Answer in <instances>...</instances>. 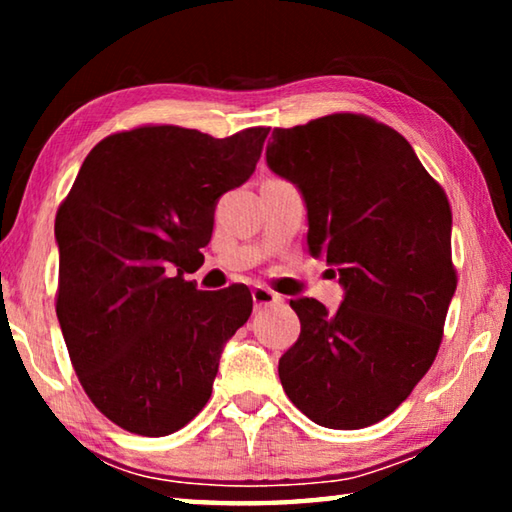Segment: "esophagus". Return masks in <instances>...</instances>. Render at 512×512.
I'll list each match as a JSON object with an SVG mask.
<instances>
[{
    "label": "esophagus",
    "mask_w": 512,
    "mask_h": 512,
    "mask_svg": "<svg viewBox=\"0 0 512 512\" xmlns=\"http://www.w3.org/2000/svg\"><path fill=\"white\" fill-rule=\"evenodd\" d=\"M253 302L257 309H262V307H271V305H277V302H282V296H277L275 291L266 289L259 284V287L253 289Z\"/></svg>",
    "instance_id": "esophagus-1"
}]
</instances>
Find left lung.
<instances>
[{
    "mask_svg": "<svg viewBox=\"0 0 512 512\" xmlns=\"http://www.w3.org/2000/svg\"><path fill=\"white\" fill-rule=\"evenodd\" d=\"M266 164L298 187L309 253L343 287L332 314L291 300L300 336L277 366L282 388L320 427H370L411 395L443 339L456 291L447 196L400 133L352 112L275 128Z\"/></svg>",
    "mask_w": 512,
    "mask_h": 512,
    "instance_id": "left-lung-1",
    "label": "left lung"
}]
</instances>
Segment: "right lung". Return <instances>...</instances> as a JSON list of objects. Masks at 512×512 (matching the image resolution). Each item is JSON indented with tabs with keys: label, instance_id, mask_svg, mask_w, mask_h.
I'll return each mask as SVG.
<instances>
[{
	"label": "right lung",
	"instance_id": "obj_1",
	"mask_svg": "<svg viewBox=\"0 0 512 512\" xmlns=\"http://www.w3.org/2000/svg\"><path fill=\"white\" fill-rule=\"evenodd\" d=\"M266 135H110L60 205L56 316L85 393L121 429L169 436L210 400L253 298L244 284L198 291L185 273L210 244L219 198L253 176Z\"/></svg>",
	"mask_w": 512,
	"mask_h": 512
}]
</instances>
